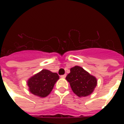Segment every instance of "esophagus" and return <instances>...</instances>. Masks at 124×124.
<instances>
[{
	"instance_id": "1",
	"label": "esophagus",
	"mask_w": 124,
	"mask_h": 124,
	"mask_svg": "<svg viewBox=\"0 0 124 124\" xmlns=\"http://www.w3.org/2000/svg\"><path fill=\"white\" fill-rule=\"evenodd\" d=\"M66 74H65V75H63L60 76V77L62 78H66Z\"/></svg>"
}]
</instances>
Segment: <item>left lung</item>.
Segmentation results:
<instances>
[{"label": "left lung", "mask_w": 124, "mask_h": 124, "mask_svg": "<svg viewBox=\"0 0 124 124\" xmlns=\"http://www.w3.org/2000/svg\"><path fill=\"white\" fill-rule=\"evenodd\" d=\"M66 79L70 82L74 93L79 97L91 94L97 84V80L94 76L78 66L71 68Z\"/></svg>", "instance_id": "8db88e82"}]
</instances>
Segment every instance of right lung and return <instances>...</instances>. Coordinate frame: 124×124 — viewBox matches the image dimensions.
Masks as SVG:
<instances>
[{"mask_svg": "<svg viewBox=\"0 0 124 124\" xmlns=\"http://www.w3.org/2000/svg\"><path fill=\"white\" fill-rule=\"evenodd\" d=\"M59 79L56 73L42 70L28 80L30 93L39 97H46L52 91L54 84Z\"/></svg>", "mask_w": 124, "mask_h": 124, "instance_id": "1", "label": "right lung"}]
</instances>
